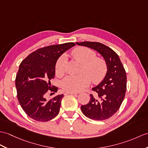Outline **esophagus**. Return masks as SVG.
<instances>
[{
  "label": "esophagus",
  "instance_id": "obj_1",
  "mask_svg": "<svg viewBox=\"0 0 148 148\" xmlns=\"http://www.w3.org/2000/svg\"><path fill=\"white\" fill-rule=\"evenodd\" d=\"M65 95H77V93H76V92H69V91H67L65 92Z\"/></svg>",
  "mask_w": 148,
  "mask_h": 148
}]
</instances>
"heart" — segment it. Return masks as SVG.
Listing matches in <instances>:
<instances>
[{
	"instance_id": "1",
	"label": "heart",
	"mask_w": 148,
	"mask_h": 148,
	"mask_svg": "<svg viewBox=\"0 0 148 148\" xmlns=\"http://www.w3.org/2000/svg\"><path fill=\"white\" fill-rule=\"evenodd\" d=\"M75 60L82 64V73L76 75H68L62 81L61 86L69 92H79L90 85L100 82L105 76L107 66L104 59L95 57L94 51L84 47H78L71 52ZM67 58L65 55L58 58L56 65V72L58 75H63L66 69Z\"/></svg>"
}]
</instances>
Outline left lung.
Here are the masks:
<instances>
[{"label":"left lung","mask_w":148,"mask_h":148,"mask_svg":"<svg viewBox=\"0 0 148 148\" xmlns=\"http://www.w3.org/2000/svg\"><path fill=\"white\" fill-rule=\"evenodd\" d=\"M97 51L103 57L107 71L103 79L92 90L96 97L91 95L88 104L81 106L84 115L95 121L109 119L118 111L124 99L127 88V76L119 56L110 48L99 42L75 43Z\"/></svg>","instance_id":"obj_1"}]
</instances>
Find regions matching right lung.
I'll return each mask as SVG.
<instances>
[{
	"instance_id": "add662e5",
	"label": "right lung",
	"mask_w": 148,
	"mask_h": 148,
	"mask_svg": "<svg viewBox=\"0 0 148 148\" xmlns=\"http://www.w3.org/2000/svg\"><path fill=\"white\" fill-rule=\"evenodd\" d=\"M75 45L73 42L50 45L30 53L21 63L16 77V87L19 104L30 118L39 122H47L58 115L64 95L50 100L47 92H56L58 88L51 86L56 65L62 53Z\"/></svg>"
}]
</instances>
